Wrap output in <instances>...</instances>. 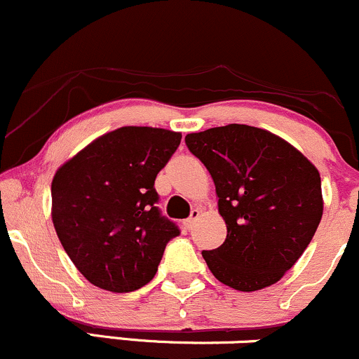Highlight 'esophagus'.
<instances>
[{
	"label": "esophagus",
	"mask_w": 359,
	"mask_h": 359,
	"mask_svg": "<svg viewBox=\"0 0 359 359\" xmlns=\"http://www.w3.org/2000/svg\"><path fill=\"white\" fill-rule=\"evenodd\" d=\"M199 216H201V211L199 210H192L191 211V216H189L187 222H186V226L189 228V230H192V228H194V224L199 219Z\"/></svg>",
	"instance_id": "34e87169"
}]
</instances>
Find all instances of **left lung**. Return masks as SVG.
I'll return each mask as SVG.
<instances>
[{
    "label": "left lung",
    "mask_w": 359,
    "mask_h": 359,
    "mask_svg": "<svg viewBox=\"0 0 359 359\" xmlns=\"http://www.w3.org/2000/svg\"><path fill=\"white\" fill-rule=\"evenodd\" d=\"M186 144L211 173L226 223L222 245L203 250L210 271L238 291L274 285L320 223L318 170L285 140L245 124L192 133Z\"/></svg>",
    "instance_id": "left-lung-1"
}]
</instances>
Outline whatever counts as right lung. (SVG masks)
Listing matches in <instances>:
<instances>
[{"mask_svg": "<svg viewBox=\"0 0 359 359\" xmlns=\"http://www.w3.org/2000/svg\"><path fill=\"white\" fill-rule=\"evenodd\" d=\"M182 135L116 129L66 161L53 179L59 242L92 285L129 293L148 285L179 226L161 215L155 179Z\"/></svg>", "mask_w": 359, "mask_h": 359, "instance_id": "obj_1", "label": "right lung"}]
</instances>
